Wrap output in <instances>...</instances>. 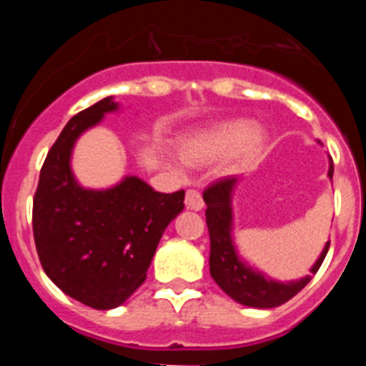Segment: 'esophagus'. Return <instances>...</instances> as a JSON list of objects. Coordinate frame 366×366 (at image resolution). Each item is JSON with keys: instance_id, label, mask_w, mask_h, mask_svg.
I'll return each instance as SVG.
<instances>
[{"instance_id": "1", "label": "esophagus", "mask_w": 366, "mask_h": 366, "mask_svg": "<svg viewBox=\"0 0 366 366\" xmlns=\"http://www.w3.org/2000/svg\"><path fill=\"white\" fill-rule=\"evenodd\" d=\"M185 205H187V209H190V211H202L203 207H205V203H203L202 194H199L198 190L190 189V190H187Z\"/></svg>"}]
</instances>
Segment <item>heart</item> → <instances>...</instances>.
<instances>
[{"label": "heart", "instance_id": "obj_1", "mask_svg": "<svg viewBox=\"0 0 366 366\" xmlns=\"http://www.w3.org/2000/svg\"><path fill=\"white\" fill-rule=\"evenodd\" d=\"M266 130L257 122L242 117L225 119L185 139L181 159L190 167H205L222 159V172L232 174L253 163L266 147Z\"/></svg>", "mask_w": 366, "mask_h": 366}]
</instances>
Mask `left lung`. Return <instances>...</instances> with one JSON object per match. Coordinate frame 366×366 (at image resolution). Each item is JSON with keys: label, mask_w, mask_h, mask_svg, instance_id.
Segmentation results:
<instances>
[{"label": "left lung", "mask_w": 366, "mask_h": 366, "mask_svg": "<svg viewBox=\"0 0 366 366\" xmlns=\"http://www.w3.org/2000/svg\"><path fill=\"white\" fill-rule=\"evenodd\" d=\"M332 176H334V163L330 157V179ZM240 181L242 177L236 176L225 177V179L216 181L214 185H211L203 192V202L207 205V227H209V236H211V257H209L211 277L223 292L238 304L258 310L277 308L295 297L312 280L328 253L330 242H326L315 264L310 267V274L299 280L280 282V280L267 277L258 267L251 266L238 251L234 238L232 198H234V190Z\"/></svg>", "instance_id": "obj_1"}]
</instances>
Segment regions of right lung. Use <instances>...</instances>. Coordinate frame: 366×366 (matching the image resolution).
I'll list each match as a JSON object with an SVG mask.
<instances>
[{
    "mask_svg": "<svg viewBox=\"0 0 366 366\" xmlns=\"http://www.w3.org/2000/svg\"><path fill=\"white\" fill-rule=\"evenodd\" d=\"M121 112L113 97L74 115L41 167L32 232L45 274L71 299L95 310L124 304L147 280L168 223L185 209V190L163 194L137 176L86 189L71 168L80 135Z\"/></svg>",
    "mask_w": 366,
    "mask_h": 366,
    "instance_id": "1",
    "label": "right lung"
}]
</instances>
